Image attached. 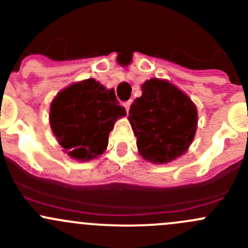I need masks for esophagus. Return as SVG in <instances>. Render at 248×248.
Listing matches in <instances>:
<instances>
[{
    "label": "esophagus",
    "instance_id": "1",
    "mask_svg": "<svg viewBox=\"0 0 248 248\" xmlns=\"http://www.w3.org/2000/svg\"><path fill=\"white\" fill-rule=\"evenodd\" d=\"M131 104H132V101L124 102V109H126L127 112L129 111V108H131Z\"/></svg>",
    "mask_w": 248,
    "mask_h": 248
}]
</instances>
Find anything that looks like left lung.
Segmentation results:
<instances>
[{
  "instance_id": "8db88e82",
  "label": "left lung",
  "mask_w": 248,
  "mask_h": 248,
  "mask_svg": "<svg viewBox=\"0 0 248 248\" xmlns=\"http://www.w3.org/2000/svg\"><path fill=\"white\" fill-rule=\"evenodd\" d=\"M141 97L131 106L128 119L142 158L168 163L187 151L197 131V108L170 82L150 79Z\"/></svg>"
}]
</instances>
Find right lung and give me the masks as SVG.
I'll use <instances>...</instances> for the list:
<instances>
[{
    "label": "right lung",
    "instance_id": "right-lung-1",
    "mask_svg": "<svg viewBox=\"0 0 248 248\" xmlns=\"http://www.w3.org/2000/svg\"><path fill=\"white\" fill-rule=\"evenodd\" d=\"M126 109L119 106L115 91L94 79L82 80L62 90L50 107V124L59 144L79 161L103 154L108 137Z\"/></svg>",
    "mask_w": 248,
    "mask_h": 248
}]
</instances>
